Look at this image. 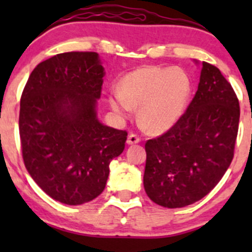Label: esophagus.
I'll list each match as a JSON object with an SVG mask.
<instances>
[{
    "instance_id": "esophagus-1",
    "label": "esophagus",
    "mask_w": 252,
    "mask_h": 252,
    "mask_svg": "<svg viewBox=\"0 0 252 252\" xmlns=\"http://www.w3.org/2000/svg\"><path fill=\"white\" fill-rule=\"evenodd\" d=\"M141 139L139 138L136 134H129L128 136V140H126V142H128L129 145H133V144H138V142H140Z\"/></svg>"
}]
</instances>
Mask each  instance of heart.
Segmentation results:
<instances>
[{
  "instance_id": "obj_1",
  "label": "heart",
  "mask_w": 252,
  "mask_h": 252,
  "mask_svg": "<svg viewBox=\"0 0 252 252\" xmlns=\"http://www.w3.org/2000/svg\"><path fill=\"white\" fill-rule=\"evenodd\" d=\"M191 90V78L185 69L151 65L126 75L110 102L121 116H128L134 107H139L141 126L151 133H162L184 113Z\"/></svg>"
}]
</instances>
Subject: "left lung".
<instances>
[{
  "mask_svg": "<svg viewBox=\"0 0 252 252\" xmlns=\"http://www.w3.org/2000/svg\"><path fill=\"white\" fill-rule=\"evenodd\" d=\"M240 107L217 67L202 62L197 91L166 133L145 144L144 188L155 204L185 207L206 196L234 156Z\"/></svg>",
  "mask_w": 252,
  "mask_h": 252,
  "instance_id": "1",
  "label": "left lung"
}]
</instances>
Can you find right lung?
Wrapping results in <instances>:
<instances>
[{
  "instance_id": "right-lung-1",
  "label": "right lung",
  "mask_w": 252,
  "mask_h": 252,
  "mask_svg": "<svg viewBox=\"0 0 252 252\" xmlns=\"http://www.w3.org/2000/svg\"><path fill=\"white\" fill-rule=\"evenodd\" d=\"M96 52H64L36 65L20 97L19 135L25 168L45 192L83 205L103 191L110 163L128 133L96 118L103 83Z\"/></svg>"
}]
</instances>
